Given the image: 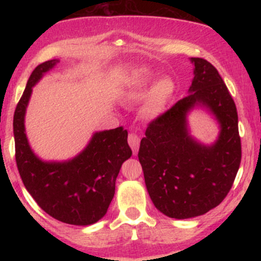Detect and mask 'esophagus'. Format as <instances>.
<instances>
[{
	"instance_id": "34e87169",
	"label": "esophagus",
	"mask_w": 261,
	"mask_h": 261,
	"mask_svg": "<svg viewBox=\"0 0 261 261\" xmlns=\"http://www.w3.org/2000/svg\"><path fill=\"white\" fill-rule=\"evenodd\" d=\"M127 142H128V145H130L131 149L134 151V153L136 154L137 151H139V147H140V137L135 134H130L127 137Z\"/></svg>"
}]
</instances>
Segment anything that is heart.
<instances>
[{
  "mask_svg": "<svg viewBox=\"0 0 261 261\" xmlns=\"http://www.w3.org/2000/svg\"><path fill=\"white\" fill-rule=\"evenodd\" d=\"M153 81V73L148 68H141L133 77V80L128 83L127 89L125 91V97L128 101H136L142 100L148 91V87L151 82ZM175 86L170 79L158 80L157 82L152 86L149 89L148 97H146L145 104H143L142 112L148 118H154V116L160 115L166 108L170 98H172L173 93H174Z\"/></svg>",
  "mask_w": 261,
  "mask_h": 261,
  "instance_id": "heart-1",
  "label": "heart"
}]
</instances>
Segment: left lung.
I'll list each match as a JSON object with an SVG mask.
<instances>
[{
    "label": "left lung",
    "instance_id": "left-lung-1",
    "mask_svg": "<svg viewBox=\"0 0 261 261\" xmlns=\"http://www.w3.org/2000/svg\"><path fill=\"white\" fill-rule=\"evenodd\" d=\"M194 79L189 94L148 124L139 161L152 202L166 216L185 220L208 212L229 193L242 158L234 100L208 61L191 58ZM206 107L220 124L211 146L188 134L187 113Z\"/></svg>",
    "mask_w": 261,
    "mask_h": 261
}]
</instances>
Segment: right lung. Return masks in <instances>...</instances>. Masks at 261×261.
<instances>
[{
	"instance_id": "1",
	"label": "right lung",
	"mask_w": 261,
	"mask_h": 261,
	"mask_svg": "<svg viewBox=\"0 0 261 261\" xmlns=\"http://www.w3.org/2000/svg\"><path fill=\"white\" fill-rule=\"evenodd\" d=\"M49 60L29 77L13 116L16 162L23 184L47 215L64 223L88 226L107 214L121 164L133 154L122 126L95 133L72 160L45 162L35 155L25 135L24 116L33 87L59 64Z\"/></svg>"
}]
</instances>
